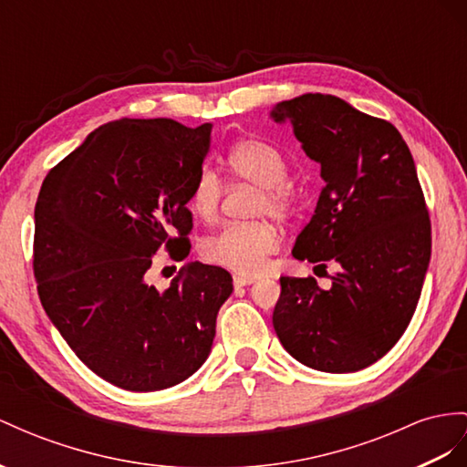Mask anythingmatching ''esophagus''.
I'll return each mask as SVG.
<instances>
[{"mask_svg": "<svg viewBox=\"0 0 467 467\" xmlns=\"http://www.w3.org/2000/svg\"><path fill=\"white\" fill-rule=\"evenodd\" d=\"M233 282H234V288H243V285H250V284H254L256 280L248 278V276H233Z\"/></svg>", "mask_w": 467, "mask_h": 467, "instance_id": "1", "label": "esophagus"}]
</instances>
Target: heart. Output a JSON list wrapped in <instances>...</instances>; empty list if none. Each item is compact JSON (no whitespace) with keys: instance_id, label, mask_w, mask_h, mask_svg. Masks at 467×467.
<instances>
[{"instance_id":"obj_1","label":"heart","mask_w":467,"mask_h":467,"mask_svg":"<svg viewBox=\"0 0 467 467\" xmlns=\"http://www.w3.org/2000/svg\"><path fill=\"white\" fill-rule=\"evenodd\" d=\"M233 179L258 185L254 214H274L290 219L296 211V189L288 182V161L272 143L241 140L224 158ZM224 183L211 167L201 170L189 193V209L202 223L217 221ZM282 244V231L268 217L248 223H231L209 236L201 246L202 258L211 265L229 268L241 276H256L266 268L268 258Z\"/></svg>"}]
</instances>
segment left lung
Here are the masks:
<instances>
[{"mask_svg":"<svg viewBox=\"0 0 467 467\" xmlns=\"http://www.w3.org/2000/svg\"><path fill=\"white\" fill-rule=\"evenodd\" d=\"M321 165L312 221L297 260L337 265L331 288L314 276L280 278L272 324L284 349L326 373H353L387 355L409 327L432 253V224L412 153L399 130L331 94L274 106Z\"/></svg>","mask_w":467,"mask_h":467,"instance_id":"left-lung-1","label":"left lung"}]
</instances>
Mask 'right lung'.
<instances>
[{"label": "right lung", "instance_id": "1", "mask_svg": "<svg viewBox=\"0 0 467 467\" xmlns=\"http://www.w3.org/2000/svg\"><path fill=\"white\" fill-rule=\"evenodd\" d=\"M211 124L122 118L94 130L47 173L35 205L39 300L68 348L112 385L151 392L205 363L231 274L189 262L165 292L148 282L153 254L187 258L191 187Z\"/></svg>", "mask_w": 467, "mask_h": 467}]
</instances>
